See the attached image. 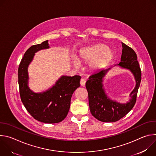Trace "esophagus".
Instances as JSON below:
<instances>
[{"label":"esophagus","mask_w":156,"mask_h":156,"mask_svg":"<svg viewBox=\"0 0 156 156\" xmlns=\"http://www.w3.org/2000/svg\"><path fill=\"white\" fill-rule=\"evenodd\" d=\"M85 84H86V80L84 79H83V78H81L80 80V84H81V86H83L85 85Z\"/></svg>","instance_id":"esophagus-1"}]
</instances>
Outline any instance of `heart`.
Here are the masks:
<instances>
[{"instance_id":"b5f03b06","label":"heart","mask_w":156,"mask_h":156,"mask_svg":"<svg viewBox=\"0 0 156 156\" xmlns=\"http://www.w3.org/2000/svg\"><path fill=\"white\" fill-rule=\"evenodd\" d=\"M83 61H91L95 60L91 65L93 69H99L109 63L114 57L112 50L107 48V46L102 44H96L86 48L80 55ZM74 63L76 66L80 65V62L75 59Z\"/></svg>"}]
</instances>
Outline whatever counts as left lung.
Listing matches in <instances>:
<instances>
[{
	"label": "left lung",
	"mask_w": 156,
	"mask_h": 156,
	"mask_svg": "<svg viewBox=\"0 0 156 156\" xmlns=\"http://www.w3.org/2000/svg\"><path fill=\"white\" fill-rule=\"evenodd\" d=\"M122 54L119 64L129 69L135 76L136 84L131 93V99L126 104H120L108 99L102 88V78L110 69L100 70L89 77L86 83L88 93L89 105L91 114L103 122H115L126 115L134 107L141 80V71L137 60V55L132 48L122 42Z\"/></svg>",
	"instance_id": "left-lung-1"
}]
</instances>
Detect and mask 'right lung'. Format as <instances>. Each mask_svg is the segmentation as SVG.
I'll use <instances>...</instances> for the list:
<instances>
[{
	"label": "right lung",
	"instance_id": "right-lung-1",
	"mask_svg": "<svg viewBox=\"0 0 156 156\" xmlns=\"http://www.w3.org/2000/svg\"><path fill=\"white\" fill-rule=\"evenodd\" d=\"M49 48L48 41L31 46L22 58L18 70L20 96L24 106L36 120L46 123L62 122L68 114L71 98L80 87L81 77L78 75L62 76L49 91L34 93L28 87V66L37 51Z\"/></svg>",
	"mask_w": 156,
	"mask_h": 156
}]
</instances>
